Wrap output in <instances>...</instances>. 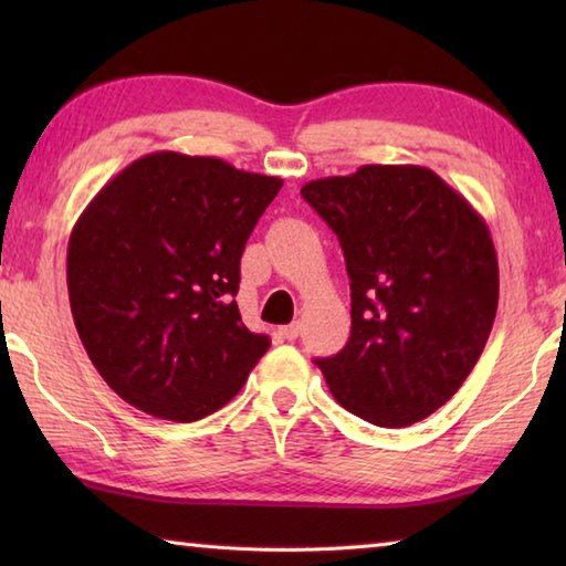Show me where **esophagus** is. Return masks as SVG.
I'll list each match as a JSON object with an SVG mask.
<instances>
[{
  "label": "esophagus",
  "instance_id": "esophagus-1",
  "mask_svg": "<svg viewBox=\"0 0 566 566\" xmlns=\"http://www.w3.org/2000/svg\"><path fill=\"white\" fill-rule=\"evenodd\" d=\"M300 332H302V324L292 322V324H286V327L280 329V337L286 339V342H294L296 337H300Z\"/></svg>",
  "mask_w": 566,
  "mask_h": 566
}]
</instances>
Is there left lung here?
Returning a JSON list of instances; mask_svg holds the SVG:
<instances>
[{"label":"left lung","mask_w":566,"mask_h":566,"mask_svg":"<svg viewBox=\"0 0 566 566\" xmlns=\"http://www.w3.org/2000/svg\"><path fill=\"white\" fill-rule=\"evenodd\" d=\"M302 197L339 237L352 334L317 359L334 399L377 427L434 415L490 339L500 264L482 214L432 169L364 165L306 181Z\"/></svg>","instance_id":"1"}]
</instances>
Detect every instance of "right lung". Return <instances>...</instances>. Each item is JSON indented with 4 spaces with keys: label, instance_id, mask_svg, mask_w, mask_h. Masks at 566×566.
Wrapping results in <instances>:
<instances>
[{
    "label": "right lung",
    "instance_id": "add662e5",
    "mask_svg": "<svg viewBox=\"0 0 566 566\" xmlns=\"http://www.w3.org/2000/svg\"><path fill=\"white\" fill-rule=\"evenodd\" d=\"M282 189L217 157L151 151L76 219L66 290L102 379L151 417L222 409L270 349L234 302L244 244Z\"/></svg>",
    "mask_w": 566,
    "mask_h": 566
}]
</instances>
